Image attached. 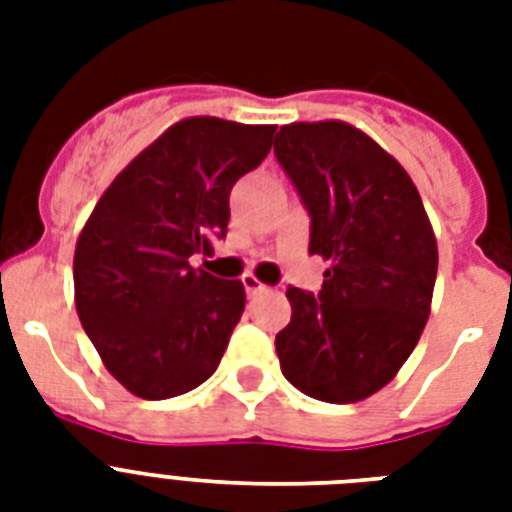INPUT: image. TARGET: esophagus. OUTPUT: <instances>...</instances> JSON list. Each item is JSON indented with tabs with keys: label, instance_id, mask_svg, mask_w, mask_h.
<instances>
[{
	"label": "esophagus",
	"instance_id": "34e87169",
	"mask_svg": "<svg viewBox=\"0 0 512 512\" xmlns=\"http://www.w3.org/2000/svg\"><path fill=\"white\" fill-rule=\"evenodd\" d=\"M241 284H244V289H247V295L252 297V295H260V292H265V284L260 279H255V276H252V273H247V276H244V279H241Z\"/></svg>",
	"mask_w": 512,
	"mask_h": 512
}]
</instances>
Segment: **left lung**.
I'll return each instance as SVG.
<instances>
[{
	"label": "left lung",
	"instance_id": "8db88e82",
	"mask_svg": "<svg viewBox=\"0 0 512 512\" xmlns=\"http://www.w3.org/2000/svg\"><path fill=\"white\" fill-rule=\"evenodd\" d=\"M273 154L311 215V255L329 260L319 295L289 287L276 335L300 393L353 404L385 388L420 340L438 249L412 177L345 122L281 127Z\"/></svg>",
	"mask_w": 512,
	"mask_h": 512
}]
</instances>
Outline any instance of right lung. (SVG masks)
Segmentation results:
<instances>
[{
	"label": "right lung",
	"instance_id": "obj_1",
	"mask_svg": "<svg viewBox=\"0 0 512 512\" xmlns=\"http://www.w3.org/2000/svg\"><path fill=\"white\" fill-rule=\"evenodd\" d=\"M276 127L191 116L132 159L74 252L76 313L103 364L148 401L215 374L244 313V284L193 268L228 233L233 183L260 167Z\"/></svg>",
	"mask_w": 512,
	"mask_h": 512
}]
</instances>
